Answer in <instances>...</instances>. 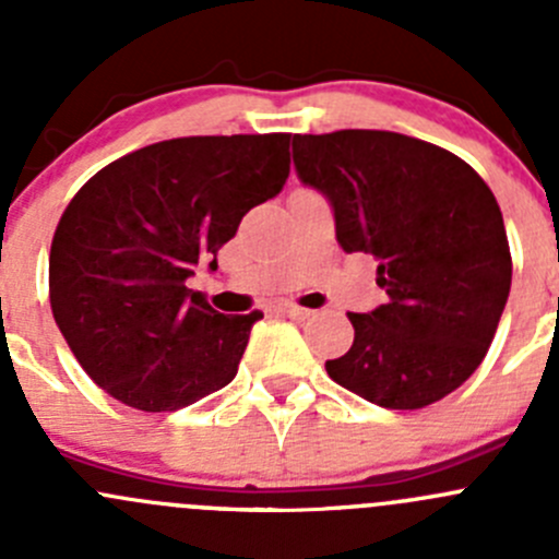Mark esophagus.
<instances>
[{
    "label": "esophagus",
    "instance_id": "esophagus-1",
    "mask_svg": "<svg viewBox=\"0 0 559 559\" xmlns=\"http://www.w3.org/2000/svg\"><path fill=\"white\" fill-rule=\"evenodd\" d=\"M281 311H284L286 316H292V319H297V321H306V319H311L313 316V311H308V308H300V306H284L281 308Z\"/></svg>",
    "mask_w": 559,
    "mask_h": 559
}]
</instances>
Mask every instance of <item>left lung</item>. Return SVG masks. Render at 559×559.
Segmentation results:
<instances>
[{
  "label": "left lung",
  "instance_id": "obj_1",
  "mask_svg": "<svg viewBox=\"0 0 559 559\" xmlns=\"http://www.w3.org/2000/svg\"><path fill=\"white\" fill-rule=\"evenodd\" d=\"M295 167L335 211L346 253L379 259L389 295L348 313L354 343L326 373L368 403L414 411L487 357L511 289L503 213L484 178L441 145L381 129L295 134Z\"/></svg>",
  "mask_w": 559,
  "mask_h": 559
}]
</instances>
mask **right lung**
<instances>
[{
	"label": "right lung",
	"instance_id": "obj_1",
	"mask_svg": "<svg viewBox=\"0 0 559 559\" xmlns=\"http://www.w3.org/2000/svg\"><path fill=\"white\" fill-rule=\"evenodd\" d=\"M289 140H162L110 162L72 197L50 243V311L110 397L162 414L235 379L262 311L218 313L186 278L200 262L216 270L246 213L284 189Z\"/></svg>",
	"mask_w": 559,
	"mask_h": 559
}]
</instances>
